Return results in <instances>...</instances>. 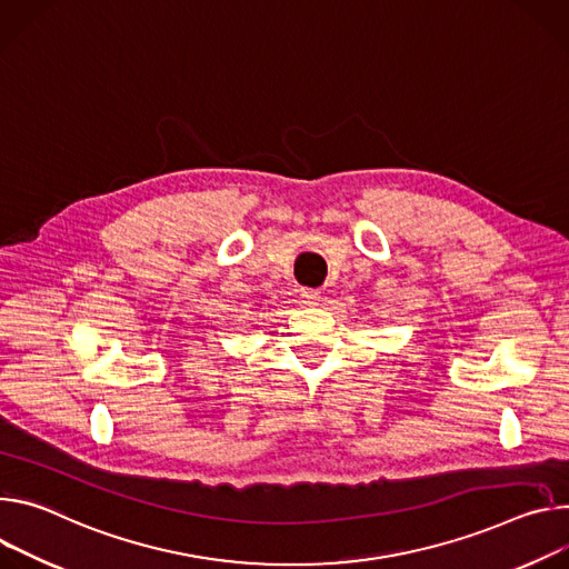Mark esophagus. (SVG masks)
I'll return each mask as SVG.
<instances>
[{
  "mask_svg": "<svg viewBox=\"0 0 569 569\" xmlns=\"http://www.w3.org/2000/svg\"><path fill=\"white\" fill-rule=\"evenodd\" d=\"M300 298L305 305H319L321 300V291L319 289H309V287H302L300 289Z\"/></svg>",
  "mask_w": 569,
  "mask_h": 569,
  "instance_id": "esophagus-1",
  "label": "esophagus"
}]
</instances>
